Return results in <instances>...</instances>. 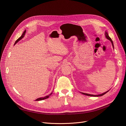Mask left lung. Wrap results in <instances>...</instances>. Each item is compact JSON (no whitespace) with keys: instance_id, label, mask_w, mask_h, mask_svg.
I'll list each match as a JSON object with an SVG mask.
<instances>
[{"instance_id":"8db88e82","label":"left lung","mask_w":126,"mask_h":126,"mask_svg":"<svg viewBox=\"0 0 126 126\" xmlns=\"http://www.w3.org/2000/svg\"><path fill=\"white\" fill-rule=\"evenodd\" d=\"M105 34V37L107 39L109 40L110 41V42H111V43H112V46H113V48H114V45H113V41H112V39H111V38L109 36L108 34V32H107L106 31ZM109 91V90H108V91H106V92H104V93H103V94H97V95H94V94H85V93H83V92H80V93H81L82 94H84V95H88V96H96V97H97V96H102V95H104L105 94H106L107 92H108Z\"/></svg>"}]
</instances>
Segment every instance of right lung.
Wrapping results in <instances>:
<instances>
[{
  "instance_id": "1",
  "label": "right lung",
  "mask_w": 126,
  "mask_h": 126,
  "mask_svg": "<svg viewBox=\"0 0 126 126\" xmlns=\"http://www.w3.org/2000/svg\"><path fill=\"white\" fill-rule=\"evenodd\" d=\"M25 32H26V30H25L24 32H23V34H22V35L21 36V37H19L17 40L16 41V42H15V44H14V45H15L18 42H19V41H20V40L21 39H22L23 37H24V35H25ZM52 94V92H51V93L50 94H49V95H47V96H44V97H39V98H37L36 100H35L36 101H42V100H45V99H46V98H48L49 97V96L50 95H51V94Z\"/></svg>"
}]
</instances>
